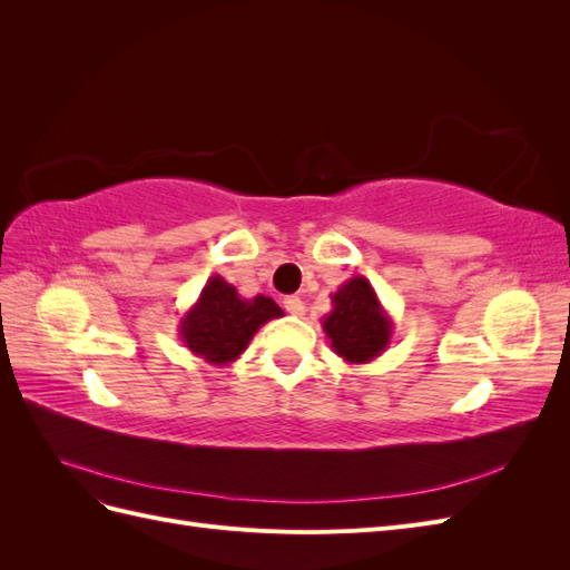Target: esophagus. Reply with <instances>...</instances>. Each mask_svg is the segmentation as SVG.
Wrapping results in <instances>:
<instances>
[{
  "label": "esophagus",
  "mask_w": 570,
  "mask_h": 570,
  "mask_svg": "<svg viewBox=\"0 0 570 570\" xmlns=\"http://www.w3.org/2000/svg\"><path fill=\"white\" fill-rule=\"evenodd\" d=\"M283 306H285V312L289 314V316H304V302L299 299V297H285L283 299Z\"/></svg>",
  "instance_id": "obj_1"
}]
</instances>
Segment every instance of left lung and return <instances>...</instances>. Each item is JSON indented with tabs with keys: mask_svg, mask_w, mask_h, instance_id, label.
Here are the masks:
<instances>
[{
	"mask_svg": "<svg viewBox=\"0 0 570 570\" xmlns=\"http://www.w3.org/2000/svg\"><path fill=\"white\" fill-rule=\"evenodd\" d=\"M331 302L323 333L340 358L347 364H368L390 347L394 323L364 275L342 283Z\"/></svg>",
	"mask_w": 570,
	"mask_h": 570,
	"instance_id": "1",
	"label": "left lung"
}]
</instances>
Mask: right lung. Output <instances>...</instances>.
I'll list each match as a JSON object with an SVG mask.
<instances>
[{
	"mask_svg": "<svg viewBox=\"0 0 570 570\" xmlns=\"http://www.w3.org/2000/svg\"><path fill=\"white\" fill-rule=\"evenodd\" d=\"M281 316L283 308L271 297L245 299L226 278L212 275L199 299L183 314L178 335L185 347L206 364L228 366L249 347L258 327Z\"/></svg>",
	"mask_w": 570,
	"mask_h": 570,
	"instance_id": "right-lung-1",
	"label": "right lung"
}]
</instances>
